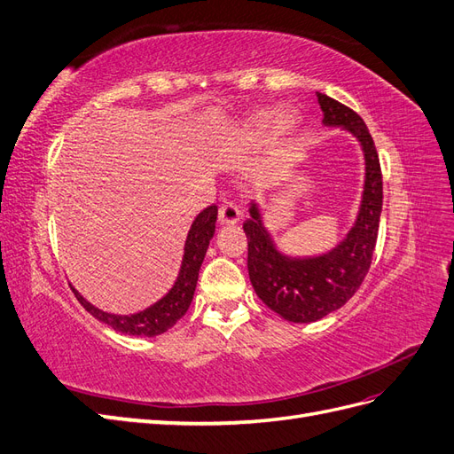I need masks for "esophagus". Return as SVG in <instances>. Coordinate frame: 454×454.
<instances>
[{"label": "esophagus", "instance_id": "34e87169", "mask_svg": "<svg viewBox=\"0 0 454 454\" xmlns=\"http://www.w3.org/2000/svg\"><path fill=\"white\" fill-rule=\"evenodd\" d=\"M217 215H219V223H223V225L237 223L239 219L242 217L239 206L235 202H231V200H227V202H223L222 206H219Z\"/></svg>", "mask_w": 454, "mask_h": 454}]
</instances>
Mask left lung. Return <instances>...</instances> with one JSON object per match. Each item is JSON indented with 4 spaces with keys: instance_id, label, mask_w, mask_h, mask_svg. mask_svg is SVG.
<instances>
[{
    "instance_id": "8db88e82",
    "label": "left lung",
    "mask_w": 454,
    "mask_h": 454,
    "mask_svg": "<svg viewBox=\"0 0 454 454\" xmlns=\"http://www.w3.org/2000/svg\"><path fill=\"white\" fill-rule=\"evenodd\" d=\"M324 125L345 127L362 142L365 153V189L358 222L333 252L310 259L284 257L269 237L255 206L246 219L248 272L255 294L284 320L307 324L340 309L358 292L373 261L382 210V172L379 153L364 119L329 96L316 92Z\"/></svg>"
}]
</instances>
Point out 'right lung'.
Segmentation results:
<instances>
[{"label": "right lung", "mask_w": 454, "mask_h": 454, "mask_svg": "<svg viewBox=\"0 0 454 454\" xmlns=\"http://www.w3.org/2000/svg\"><path fill=\"white\" fill-rule=\"evenodd\" d=\"M215 219H217V206H208V208H204L197 215L187 235L185 255H184L180 277H177L174 287L167 294V297H162L159 303L145 309L144 312L132 314V316H115L109 312H102L96 307H92L89 301L81 297L74 287L72 292L75 294L79 303L83 305L94 318H98L109 327H114L115 332H121L125 335H138V337H155L164 333L182 318V316L187 312L191 301H193L202 259L206 255V250H208L210 239L214 237V231H215Z\"/></svg>", "instance_id": "obj_1"}]
</instances>
